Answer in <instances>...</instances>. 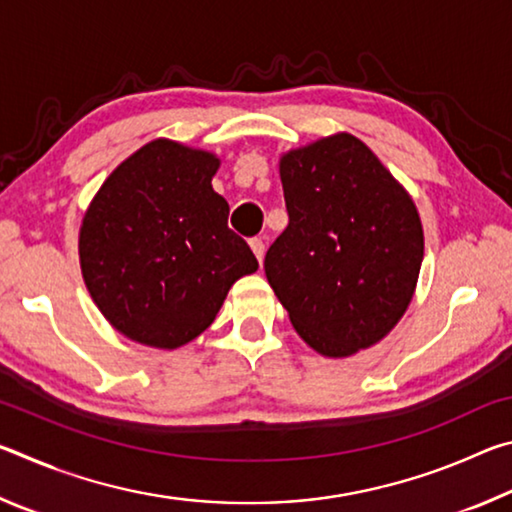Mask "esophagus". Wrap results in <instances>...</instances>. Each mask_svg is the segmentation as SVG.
<instances>
[{"label":"esophagus","instance_id":"1","mask_svg":"<svg viewBox=\"0 0 512 512\" xmlns=\"http://www.w3.org/2000/svg\"><path fill=\"white\" fill-rule=\"evenodd\" d=\"M250 248H253V253H255V257L259 259V264H262L264 253H266L264 239H262V237H253V239H250Z\"/></svg>","mask_w":512,"mask_h":512}]
</instances>
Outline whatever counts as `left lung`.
I'll return each instance as SVG.
<instances>
[{
  "mask_svg": "<svg viewBox=\"0 0 512 512\" xmlns=\"http://www.w3.org/2000/svg\"><path fill=\"white\" fill-rule=\"evenodd\" d=\"M280 178L289 225L266 253L268 284L316 352L370 348L418 282L424 237L411 196L348 133L282 155Z\"/></svg>",
  "mask_w": 512,
  "mask_h": 512,
  "instance_id": "left-lung-1",
  "label": "left lung"
}]
</instances>
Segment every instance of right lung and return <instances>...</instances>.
Masks as SVG:
<instances>
[{
  "mask_svg": "<svg viewBox=\"0 0 512 512\" xmlns=\"http://www.w3.org/2000/svg\"><path fill=\"white\" fill-rule=\"evenodd\" d=\"M216 169L212 153L155 140L110 173L85 212V287L128 339L167 350L194 341L232 284L257 271L212 189Z\"/></svg>",
  "mask_w": 512,
  "mask_h": 512,
  "instance_id": "right-lung-1",
  "label": "right lung"
}]
</instances>
